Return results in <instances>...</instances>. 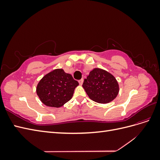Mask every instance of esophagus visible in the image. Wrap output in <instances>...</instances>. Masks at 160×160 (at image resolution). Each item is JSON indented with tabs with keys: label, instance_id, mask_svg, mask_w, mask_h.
Returning <instances> with one entry per match:
<instances>
[{
	"label": "esophagus",
	"instance_id": "esophagus-1",
	"mask_svg": "<svg viewBox=\"0 0 160 160\" xmlns=\"http://www.w3.org/2000/svg\"><path fill=\"white\" fill-rule=\"evenodd\" d=\"M83 81H84V79H80V80H79V84L81 85L82 84H83Z\"/></svg>",
	"mask_w": 160,
	"mask_h": 160
}]
</instances>
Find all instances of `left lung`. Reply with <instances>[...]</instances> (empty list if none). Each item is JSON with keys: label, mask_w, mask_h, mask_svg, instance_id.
<instances>
[{"label": "left lung", "mask_w": 160, "mask_h": 160, "mask_svg": "<svg viewBox=\"0 0 160 160\" xmlns=\"http://www.w3.org/2000/svg\"><path fill=\"white\" fill-rule=\"evenodd\" d=\"M83 88L91 100L99 103H109L119 93V85L115 77L98 68L89 72L84 80Z\"/></svg>", "instance_id": "8db88e82"}]
</instances>
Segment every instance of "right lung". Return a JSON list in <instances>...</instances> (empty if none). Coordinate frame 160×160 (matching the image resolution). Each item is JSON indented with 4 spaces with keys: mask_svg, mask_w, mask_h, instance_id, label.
Returning <instances> with one entry per match:
<instances>
[{
    "mask_svg": "<svg viewBox=\"0 0 160 160\" xmlns=\"http://www.w3.org/2000/svg\"><path fill=\"white\" fill-rule=\"evenodd\" d=\"M78 85L71 75L55 69L42 77L37 85V93L45 105L60 108L72 98Z\"/></svg>",
    "mask_w": 160,
    "mask_h": 160,
    "instance_id": "obj_1",
    "label": "right lung"
}]
</instances>
